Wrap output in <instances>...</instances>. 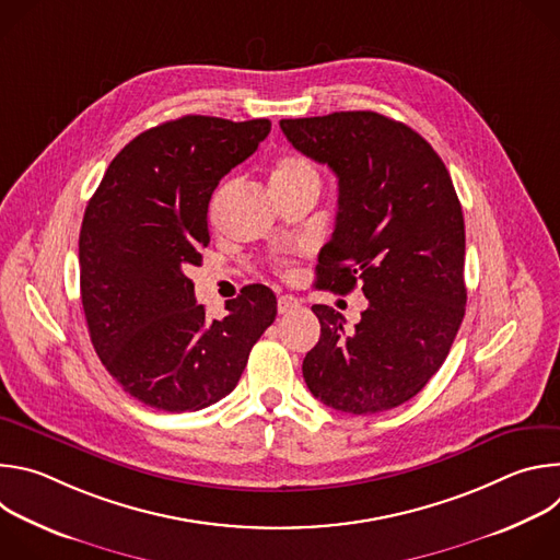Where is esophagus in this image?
<instances>
[{"label":"esophagus","instance_id":"obj_1","mask_svg":"<svg viewBox=\"0 0 560 560\" xmlns=\"http://www.w3.org/2000/svg\"><path fill=\"white\" fill-rule=\"evenodd\" d=\"M299 307H301L299 299L288 296V294L279 296V301H277V310H279V314H292V312H296Z\"/></svg>","mask_w":560,"mask_h":560}]
</instances>
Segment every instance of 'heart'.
Here are the masks:
<instances>
[{
    "mask_svg": "<svg viewBox=\"0 0 560 560\" xmlns=\"http://www.w3.org/2000/svg\"><path fill=\"white\" fill-rule=\"evenodd\" d=\"M305 179L318 182L316 171L305 162V159H301V156H283L281 162L277 164L275 173H272V188L275 186L294 184V182H305Z\"/></svg>",
    "mask_w": 560,
    "mask_h": 560,
    "instance_id": "obj_1",
    "label": "heart"
}]
</instances>
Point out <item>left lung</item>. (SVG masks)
Returning a JSON list of instances; mask_svg holds the SVG:
<instances>
[{
  "label": "left lung",
  "mask_w": 560,
  "mask_h": 560,
  "mask_svg": "<svg viewBox=\"0 0 560 560\" xmlns=\"http://www.w3.org/2000/svg\"><path fill=\"white\" fill-rule=\"evenodd\" d=\"M279 126L339 179L316 288L348 294L359 283L368 299L352 332L341 312L312 305L322 337L303 378L318 401L348 415L398 408L439 372L465 314V223L452 177L419 132L372 110Z\"/></svg>",
  "instance_id": "8db88e82"
}]
</instances>
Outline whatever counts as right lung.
I'll return each mask as SVG.
<instances>
[{
  "mask_svg": "<svg viewBox=\"0 0 560 560\" xmlns=\"http://www.w3.org/2000/svg\"><path fill=\"white\" fill-rule=\"evenodd\" d=\"M268 119L186 115L137 135L113 159L79 232V288L91 341L121 389L164 412L230 394L272 326L277 296L253 283L206 316L186 277L210 244L208 203L259 148Z\"/></svg>",
  "mask_w": 560,
  "mask_h": 560,
  "instance_id": "1",
  "label": "right lung"
}]
</instances>
